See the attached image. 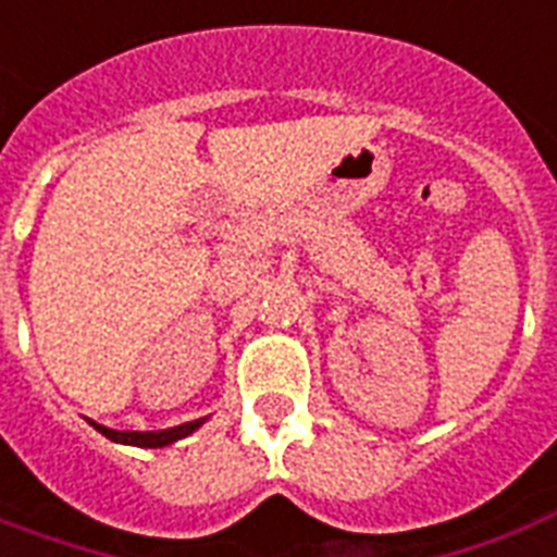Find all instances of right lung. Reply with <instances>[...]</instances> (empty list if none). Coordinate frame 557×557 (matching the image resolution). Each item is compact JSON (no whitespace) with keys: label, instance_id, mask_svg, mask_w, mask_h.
<instances>
[{"label":"right lung","instance_id":"add662e5","mask_svg":"<svg viewBox=\"0 0 557 557\" xmlns=\"http://www.w3.org/2000/svg\"><path fill=\"white\" fill-rule=\"evenodd\" d=\"M205 422H208V416L193 419V422H185V424H176V428H168V431H112V428H107V424H98L89 419L91 428H95L98 433H103L107 440L121 442V445H135V448H168V445H173V442L190 436L193 431H199Z\"/></svg>","mask_w":557,"mask_h":557}]
</instances>
